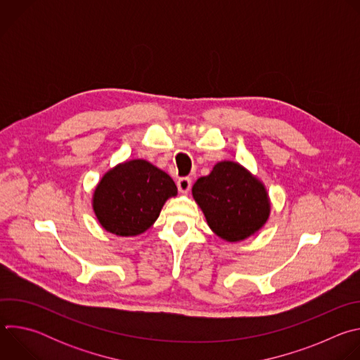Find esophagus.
Returning <instances> with one entry per match:
<instances>
[{"label": "esophagus", "instance_id": "esophagus-1", "mask_svg": "<svg viewBox=\"0 0 360 360\" xmlns=\"http://www.w3.org/2000/svg\"><path fill=\"white\" fill-rule=\"evenodd\" d=\"M176 185H178V189H179L181 193H186V192L191 189V186H192V179L188 178V176L179 178L178 182H176Z\"/></svg>", "mask_w": 360, "mask_h": 360}]
</instances>
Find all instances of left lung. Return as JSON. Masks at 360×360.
<instances>
[{"label":"left lung","mask_w":360,"mask_h":360,"mask_svg":"<svg viewBox=\"0 0 360 360\" xmlns=\"http://www.w3.org/2000/svg\"><path fill=\"white\" fill-rule=\"evenodd\" d=\"M192 195L210 228L228 242L249 238L269 218L265 185L238 162H218L193 184Z\"/></svg>","instance_id":"8db88e82"}]
</instances>
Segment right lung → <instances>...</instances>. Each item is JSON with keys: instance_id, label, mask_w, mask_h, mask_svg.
I'll return each instance as SVG.
<instances>
[{"instance_id": "add662e5", "label": "right lung", "mask_w": 360, "mask_h": 360, "mask_svg": "<svg viewBox=\"0 0 360 360\" xmlns=\"http://www.w3.org/2000/svg\"><path fill=\"white\" fill-rule=\"evenodd\" d=\"M178 193L172 178L143 160L110 169L95 188L92 207L105 231L118 236L145 232L160 217L168 198Z\"/></svg>"}]
</instances>
